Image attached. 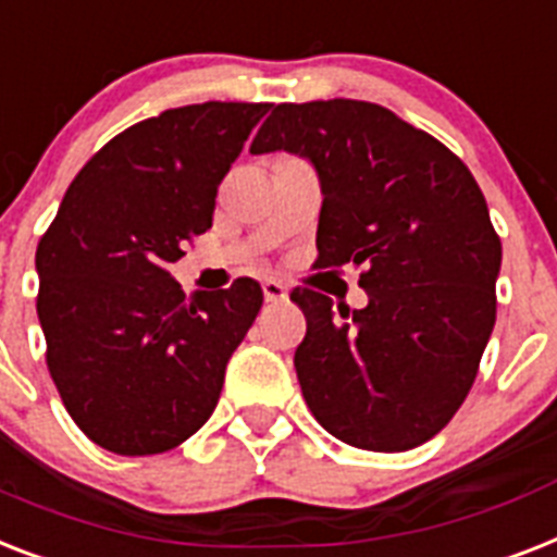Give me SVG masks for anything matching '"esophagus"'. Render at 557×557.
<instances>
[{
  "label": "esophagus",
  "mask_w": 557,
  "mask_h": 557,
  "mask_svg": "<svg viewBox=\"0 0 557 557\" xmlns=\"http://www.w3.org/2000/svg\"><path fill=\"white\" fill-rule=\"evenodd\" d=\"M263 294L265 302H283L288 300V288L280 283V280H265L263 283Z\"/></svg>",
  "instance_id": "obj_1"
}]
</instances>
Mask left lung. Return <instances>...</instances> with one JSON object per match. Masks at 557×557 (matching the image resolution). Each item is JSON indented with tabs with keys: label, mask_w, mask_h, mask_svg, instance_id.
I'll use <instances>...</instances> for the list:
<instances>
[{
	"label": "left lung",
	"mask_w": 557,
	"mask_h": 557,
	"mask_svg": "<svg viewBox=\"0 0 557 557\" xmlns=\"http://www.w3.org/2000/svg\"><path fill=\"white\" fill-rule=\"evenodd\" d=\"M288 151L318 171V265L363 269V309L294 288L306 337L294 369L337 441L406 451L467 400L495 325L500 239L449 148L360 99L277 106L251 153Z\"/></svg>",
	"instance_id": "left-lung-1"
}]
</instances>
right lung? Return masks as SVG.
I'll list each match as a JSON object with an SVG mask.
<instances>
[{"mask_svg": "<svg viewBox=\"0 0 557 557\" xmlns=\"http://www.w3.org/2000/svg\"><path fill=\"white\" fill-rule=\"evenodd\" d=\"M265 102H202L116 134L67 185L36 248V314L67 414L116 455H160L211 418L263 306L248 277L183 294L169 265L211 228L216 188Z\"/></svg>", "mask_w": 557, "mask_h": 557, "instance_id": "add662e5", "label": "right lung"}]
</instances>
